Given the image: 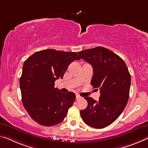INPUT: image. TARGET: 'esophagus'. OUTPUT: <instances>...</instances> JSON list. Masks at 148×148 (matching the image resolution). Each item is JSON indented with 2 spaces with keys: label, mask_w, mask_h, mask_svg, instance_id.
I'll use <instances>...</instances> for the list:
<instances>
[{
  "label": "esophagus",
  "mask_w": 148,
  "mask_h": 148,
  "mask_svg": "<svg viewBox=\"0 0 148 148\" xmlns=\"http://www.w3.org/2000/svg\"><path fill=\"white\" fill-rule=\"evenodd\" d=\"M81 98V97L79 95H76V99L78 100V99H80Z\"/></svg>",
  "instance_id": "1"
}]
</instances>
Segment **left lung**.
<instances>
[{"label":"left lung","instance_id":"1","mask_svg":"<svg viewBox=\"0 0 148 148\" xmlns=\"http://www.w3.org/2000/svg\"><path fill=\"white\" fill-rule=\"evenodd\" d=\"M78 54L92 66L91 84L100 90L99 101L85 97L88 106L80 111L81 117L91 127H107L116 120L127 104L131 83L128 68L119 56L102 47L81 51Z\"/></svg>","mask_w":148,"mask_h":148}]
</instances>
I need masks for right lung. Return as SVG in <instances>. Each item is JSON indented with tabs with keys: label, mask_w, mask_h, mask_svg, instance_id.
Returning a JSON list of instances; mask_svg holds the SVG:
<instances>
[{
	"label": "right lung",
	"mask_w": 148,
	"mask_h": 148,
	"mask_svg": "<svg viewBox=\"0 0 148 148\" xmlns=\"http://www.w3.org/2000/svg\"><path fill=\"white\" fill-rule=\"evenodd\" d=\"M79 59L75 52L45 49L25 60L20 79L23 105L39 125H58L66 116L76 95L73 92L62 93L55 88V82L63 78L70 63Z\"/></svg>",
	"instance_id": "obj_1"
}]
</instances>
